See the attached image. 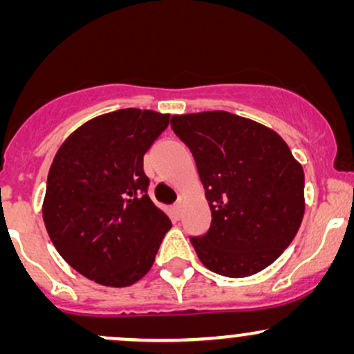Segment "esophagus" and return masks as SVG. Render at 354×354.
Segmentation results:
<instances>
[{"label":"esophagus","mask_w":354,"mask_h":354,"mask_svg":"<svg viewBox=\"0 0 354 354\" xmlns=\"http://www.w3.org/2000/svg\"><path fill=\"white\" fill-rule=\"evenodd\" d=\"M173 208H174V213H176V214H180V211H181V201L174 203V206H173Z\"/></svg>","instance_id":"obj_1"}]
</instances>
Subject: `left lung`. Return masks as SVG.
<instances>
[{
    "mask_svg": "<svg viewBox=\"0 0 354 354\" xmlns=\"http://www.w3.org/2000/svg\"><path fill=\"white\" fill-rule=\"evenodd\" d=\"M205 186L211 226L191 236L213 273L246 278L290 246L304 214V173L278 133L228 111L171 116Z\"/></svg>",
    "mask_w": 354,
    "mask_h": 354,
    "instance_id": "left-lung-1",
    "label": "left lung"
}]
</instances>
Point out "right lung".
<instances>
[{
	"label": "right lung",
	"instance_id": "obj_1",
	"mask_svg": "<svg viewBox=\"0 0 354 354\" xmlns=\"http://www.w3.org/2000/svg\"><path fill=\"white\" fill-rule=\"evenodd\" d=\"M168 123L151 109L106 113L73 131L53 160L44 226L61 258L95 283L124 288L143 278L171 228L143 169Z\"/></svg>",
	"mask_w": 354,
	"mask_h": 354
}]
</instances>
